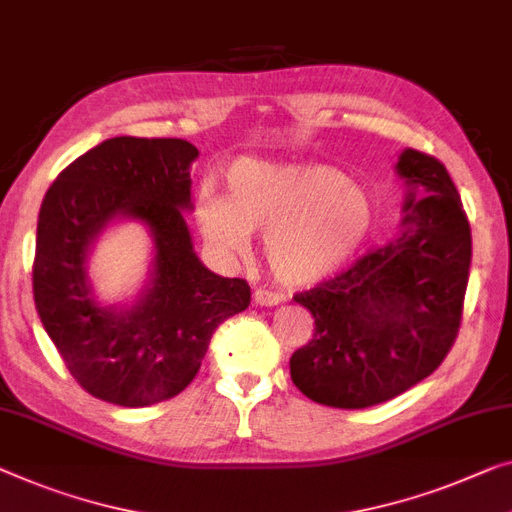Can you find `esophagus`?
<instances>
[{"mask_svg":"<svg viewBox=\"0 0 512 512\" xmlns=\"http://www.w3.org/2000/svg\"><path fill=\"white\" fill-rule=\"evenodd\" d=\"M253 301L255 305H264V308H273V305H280L285 301V296L276 294V292H266V289H257L253 294Z\"/></svg>","mask_w":512,"mask_h":512,"instance_id":"34e87169","label":"esophagus"}]
</instances>
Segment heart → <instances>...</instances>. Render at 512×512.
Wrapping results in <instances>:
<instances>
[{
	"mask_svg": "<svg viewBox=\"0 0 512 512\" xmlns=\"http://www.w3.org/2000/svg\"><path fill=\"white\" fill-rule=\"evenodd\" d=\"M377 209L368 190L331 165L241 158L225 174V197L202 188L195 223L220 257L243 255L262 232V253L282 285L333 276L368 241Z\"/></svg>",
	"mask_w": 512,
	"mask_h": 512,
	"instance_id": "heart-1",
	"label": "heart"
}]
</instances>
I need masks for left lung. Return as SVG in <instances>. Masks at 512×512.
I'll return each instance as SVG.
<instances>
[{"mask_svg": "<svg viewBox=\"0 0 512 512\" xmlns=\"http://www.w3.org/2000/svg\"><path fill=\"white\" fill-rule=\"evenodd\" d=\"M400 230L342 273L294 296L315 335L289 358L296 388L326 407L363 409L416 386L439 368L460 329L471 230L446 167L400 151Z\"/></svg>", "mask_w": 512, "mask_h": 512, "instance_id": "obj_1", "label": "left lung"}]
</instances>
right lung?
<instances>
[{
  "instance_id": "1",
  "label": "right lung",
  "mask_w": 512,
  "mask_h": 512,
  "mask_svg": "<svg viewBox=\"0 0 512 512\" xmlns=\"http://www.w3.org/2000/svg\"><path fill=\"white\" fill-rule=\"evenodd\" d=\"M200 151L177 137H110L75 158L43 197L36 227L34 303L75 381L119 407L181 393L211 335L243 312L250 287L197 257L183 213L193 211L190 165ZM148 230V280L133 300L103 304L90 282L95 243L112 224Z\"/></svg>"
}]
</instances>
